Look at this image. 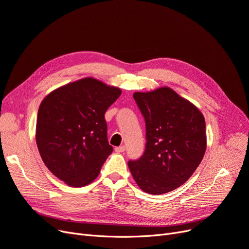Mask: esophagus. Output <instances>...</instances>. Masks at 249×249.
Here are the masks:
<instances>
[{
  "label": "esophagus",
  "instance_id": "esophagus-1",
  "mask_svg": "<svg viewBox=\"0 0 249 249\" xmlns=\"http://www.w3.org/2000/svg\"><path fill=\"white\" fill-rule=\"evenodd\" d=\"M126 150V146L125 145H121V146H117V148L115 149V151L117 153H123L124 151Z\"/></svg>",
  "mask_w": 249,
  "mask_h": 249
}]
</instances>
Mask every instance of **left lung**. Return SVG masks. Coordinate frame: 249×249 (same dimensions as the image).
Here are the masks:
<instances>
[{"label":"left lung","instance_id":"obj_1","mask_svg":"<svg viewBox=\"0 0 249 249\" xmlns=\"http://www.w3.org/2000/svg\"><path fill=\"white\" fill-rule=\"evenodd\" d=\"M134 100L145 122V149L128 167L139 187L160 195L185 183L206 150L205 120L189 100L168 87L135 92Z\"/></svg>","mask_w":249,"mask_h":249}]
</instances>
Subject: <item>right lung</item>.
Wrapping results in <instances>:
<instances>
[{
    "mask_svg": "<svg viewBox=\"0 0 249 249\" xmlns=\"http://www.w3.org/2000/svg\"><path fill=\"white\" fill-rule=\"evenodd\" d=\"M120 95L119 88L85 78L52 91L41 103L36 145L46 166L67 185L93 181L113 152L105 114Z\"/></svg>",
    "mask_w": 249,
    "mask_h": 249,
    "instance_id": "add662e5",
    "label": "right lung"
}]
</instances>
